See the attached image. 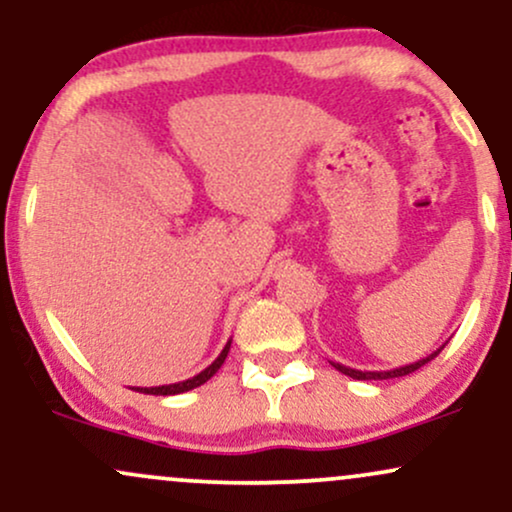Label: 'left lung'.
I'll list each match as a JSON object with an SVG mask.
<instances>
[{"label":"left lung","mask_w":512,"mask_h":512,"mask_svg":"<svg viewBox=\"0 0 512 512\" xmlns=\"http://www.w3.org/2000/svg\"><path fill=\"white\" fill-rule=\"evenodd\" d=\"M443 346H445V344H443ZM443 346H440V349L433 351V354H428L426 358H421V361H414V363H409V366L392 368V370H356V368L342 366V363H334V361H332V366L337 368L339 373L349 375V378H354V380H387V378H402V375L414 373V370H419L421 366H426L428 361H433V358H436V356L440 354V351H443Z\"/></svg>","instance_id":"obj_1"}]
</instances>
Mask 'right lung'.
<instances>
[{"mask_svg": "<svg viewBox=\"0 0 512 512\" xmlns=\"http://www.w3.org/2000/svg\"><path fill=\"white\" fill-rule=\"evenodd\" d=\"M228 349H231V339H228L226 346H223L221 354L216 356V361L211 363V366L204 368L202 373H197L195 378H187V380H180V383H170V385H158V387H132V390L142 392V395H163V397H168V395H180V392L195 390V387L207 383L209 378H214L216 370H219V368L223 366V361H226Z\"/></svg>", "mask_w": 512, "mask_h": 512, "instance_id": "1", "label": "right lung"}]
</instances>
